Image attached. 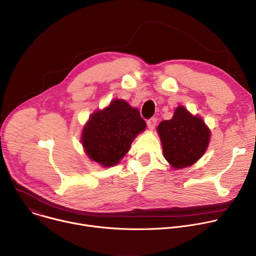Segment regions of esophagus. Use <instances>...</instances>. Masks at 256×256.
<instances>
[{
  "label": "esophagus",
  "instance_id": "obj_1",
  "mask_svg": "<svg viewBox=\"0 0 256 256\" xmlns=\"http://www.w3.org/2000/svg\"><path fill=\"white\" fill-rule=\"evenodd\" d=\"M157 124V118H152L147 122V126L149 128V130H154V128L156 126Z\"/></svg>",
  "mask_w": 256,
  "mask_h": 256
}]
</instances>
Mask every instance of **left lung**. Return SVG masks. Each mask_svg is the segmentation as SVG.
<instances>
[{
  "label": "left lung",
  "mask_w": 256,
  "mask_h": 256,
  "mask_svg": "<svg viewBox=\"0 0 256 256\" xmlns=\"http://www.w3.org/2000/svg\"><path fill=\"white\" fill-rule=\"evenodd\" d=\"M164 158L172 167L182 169L194 164L206 152L210 132L202 118L178 106L171 120L158 126Z\"/></svg>",
  "instance_id": "obj_1"
}]
</instances>
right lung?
Wrapping results in <instances>:
<instances>
[{
    "label": "right lung",
    "instance_id": "right-lung-1",
    "mask_svg": "<svg viewBox=\"0 0 256 256\" xmlns=\"http://www.w3.org/2000/svg\"><path fill=\"white\" fill-rule=\"evenodd\" d=\"M146 128L136 108L122 99H114L89 118L82 132V144L87 156L109 167L118 164L128 152L134 138Z\"/></svg>",
    "mask_w": 256,
    "mask_h": 256
}]
</instances>
